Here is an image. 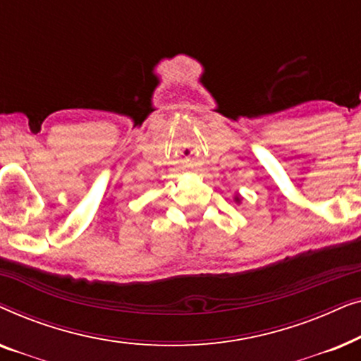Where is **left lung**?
Here are the masks:
<instances>
[{"mask_svg": "<svg viewBox=\"0 0 361 361\" xmlns=\"http://www.w3.org/2000/svg\"><path fill=\"white\" fill-rule=\"evenodd\" d=\"M235 202H236V204H240V202H241V197H240V194H236V195H235Z\"/></svg>", "mask_w": 361, "mask_h": 361, "instance_id": "left-lung-1", "label": "left lung"}]
</instances>
